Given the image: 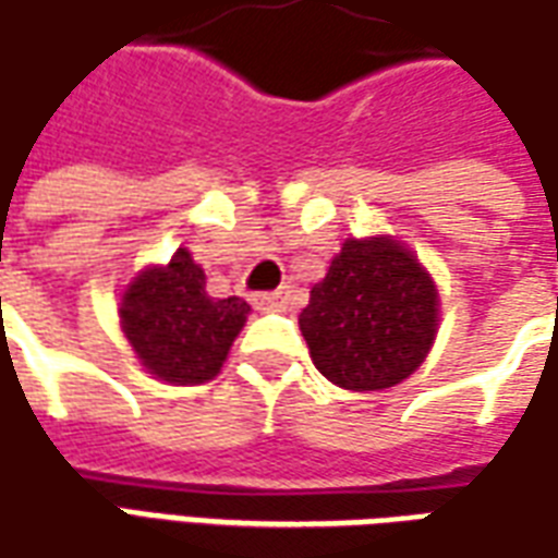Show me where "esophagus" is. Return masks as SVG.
Returning <instances> with one entry per match:
<instances>
[{
  "mask_svg": "<svg viewBox=\"0 0 558 558\" xmlns=\"http://www.w3.org/2000/svg\"><path fill=\"white\" fill-rule=\"evenodd\" d=\"M253 305L259 307V311H287V305H290V292L287 290L259 292V295L253 299Z\"/></svg>",
  "mask_w": 558,
  "mask_h": 558,
  "instance_id": "34e87169",
  "label": "esophagus"
}]
</instances>
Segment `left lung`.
I'll use <instances>...</instances> for the list:
<instances>
[{"mask_svg": "<svg viewBox=\"0 0 558 558\" xmlns=\"http://www.w3.org/2000/svg\"><path fill=\"white\" fill-rule=\"evenodd\" d=\"M435 326V283L392 239L344 241L299 314L317 372L356 392L404 380L426 360Z\"/></svg>", "mask_w": 558, "mask_h": 558, "instance_id": "obj_1", "label": "left lung"}]
</instances>
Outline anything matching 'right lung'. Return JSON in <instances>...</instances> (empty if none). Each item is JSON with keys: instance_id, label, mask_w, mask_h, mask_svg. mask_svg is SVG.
Returning a JSON list of instances; mask_svg holds the SVG:
<instances>
[{"instance_id": "obj_1", "label": "right lung", "mask_w": 558, "mask_h": 558, "mask_svg": "<svg viewBox=\"0 0 558 558\" xmlns=\"http://www.w3.org/2000/svg\"><path fill=\"white\" fill-rule=\"evenodd\" d=\"M251 305L205 292V271L190 251L166 268H147L120 302V323L132 350L150 374L169 384H205L220 372Z\"/></svg>"}]
</instances>
